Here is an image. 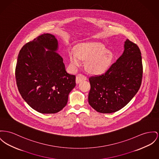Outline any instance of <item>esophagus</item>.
<instances>
[{"label":"esophagus","mask_w":159,"mask_h":159,"mask_svg":"<svg viewBox=\"0 0 159 159\" xmlns=\"http://www.w3.org/2000/svg\"><path fill=\"white\" fill-rule=\"evenodd\" d=\"M87 80V77L83 74H78L76 77V83L78 84L83 81H84Z\"/></svg>","instance_id":"34e87169"}]
</instances>
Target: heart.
<instances>
[{
  "label": "heart",
  "instance_id": "heart-1",
  "mask_svg": "<svg viewBox=\"0 0 159 159\" xmlns=\"http://www.w3.org/2000/svg\"><path fill=\"white\" fill-rule=\"evenodd\" d=\"M71 66L76 69L83 64L85 59L87 69L95 74L104 72L110 66L113 58L110 51L106 49L101 43H83L78 44L76 51L70 49L68 52Z\"/></svg>",
  "mask_w": 159,
  "mask_h": 159
}]
</instances>
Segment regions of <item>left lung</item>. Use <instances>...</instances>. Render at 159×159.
<instances>
[{
  "label": "left lung",
  "instance_id": "obj_1",
  "mask_svg": "<svg viewBox=\"0 0 159 159\" xmlns=\"http://www.w3.org/2000/svg\"><path fill=\"white\" fill-rule=\"evenodd\" d=\"M143 66L138 45L128 39L122 55L103 74L89 78L88 101L96 111L111 113L127 105L142 83Z\"/></svg>",
  "mask_w": 159,
  "mask_h": 159
}]
</instances>
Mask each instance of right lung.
Here are the masks:
<instances>
[{
    "instance_id": "obj_1",
    "label": "right lung",
    "mask_w": 159,
    "mask_h": 159,
    "mask_svg": "<svg viewBox=\"0 0 159 159\" xmlns=\"http://www.w3.org/2000/svg\"><path fill=\"white\" fill-rule=\"evenodd\" d=\"M58 49L55 36L44 34L25 44L17 58L15 75L19 93L29 106L43 114L61 110L76 85V77L66 71Z\"/></svg>"
}]
</instances>
